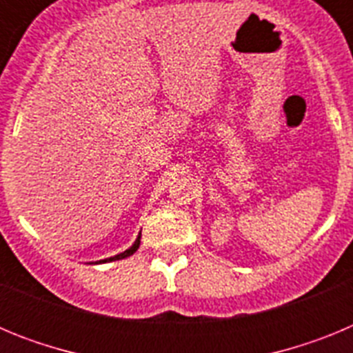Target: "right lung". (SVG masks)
I'll use <instances>...</instances> for the list:
<instances>
[{
  "label": "right lung",
  "mask_w": 353,
  "mask_h": 353,
  "mask_svg": "<svg viewBox=\"0 0 353 353\" xmlns=\"http://www.w3.org/2000/svg\"><path fill=\"white\" fill-rule=\"evenodd\" d=\"M139 244H141V233H139V235H138V239L134 240V244H132V245H130V248H129V249H127V251L120 252V254H117V256H111V258H105V260H101V261H95V263H108V261H117V260H123V258L130 256V254H134V252L138 251Z\"/></svg>",
  "instance_id": "add662e5"
}]
</instances>
